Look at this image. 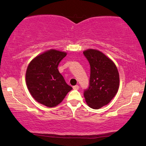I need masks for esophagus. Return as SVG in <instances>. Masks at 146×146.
Returning a JSON list of instances; mask_svg holds the SVG:
<instances>
[{
  "label": "esophagus",
  "instance_id": "1",
  "mask_svg": "<svg viewBox=\"0 0 146 146\" xmlns=\"http://www.w3.org/2000/svg\"><path fill=\"white\" fill-rule=\"evenodd\" d=\"M73 89L74 90H78L79 89V86L78 85H75V86H74L73 87Z\"/></svg>",
  "mask_w": 146,
  "mask_h": 146
}]
</instances>
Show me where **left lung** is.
I'll list each match as a JSON object with an SVG mask.
<instances>
[{"mask_svg":"<svg viewBox=\"0 0 146 146\" xmlns=\"http://www.w3.org/2000/svg\"><path fill=\"white\" fill-rule=\"evenodd\" d=\"M83 53L90 67L89 85L84 96L90 108L99 109L108 104L118 91V70L113 62L100 51L88 49Z\"/></svg>","mask_w":146,"mask_h":146,"instance_id":"obj_1","label":"left lung"}]
</instances>
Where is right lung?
Instances as JSON below:
<instances>
[{"label": "right lung", "instance_id": "add662e5", "mask_svg": "<svg viewBox=\"0 0 146 146\" xmlns=\"http://www.w3.org/2000/svg\"><path fill=\"white\" fill-rule=\"evenodd\" d=\"M66 56L64 52L49 50L36 57L27 69L26 83L30 93L37 102L47 107L56 106L73 89L58 69Z\"/></svg>", "mask_w": 146, "mask_h": 146}]
</instances>
